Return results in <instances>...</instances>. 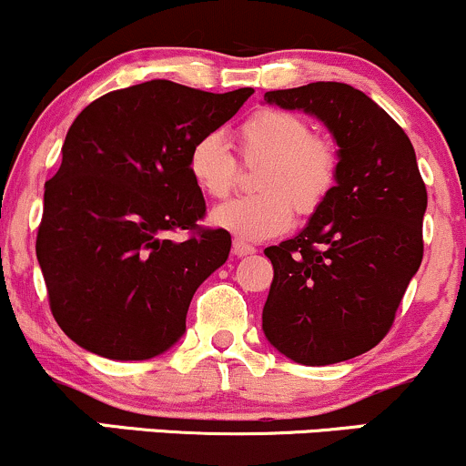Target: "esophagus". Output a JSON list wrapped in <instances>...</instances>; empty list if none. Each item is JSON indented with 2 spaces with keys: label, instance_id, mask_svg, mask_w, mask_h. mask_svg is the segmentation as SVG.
I'll use <instances>...</instances> for the list:
<instances>
[{
  "label": "esophagus",
  "instance_id": "1",
  "mask_svg": "<svg viewBox=\"0 0 466 466\" xmlns=\"http://www.w3.org/2000/svg\"><path fill=\"white\" fill-rule=\"evenodd\" d=\"M232 249H234V254H237V256H251V254H256L254 245H248V243H245V240H240V238L234 240Z\"/></svg>",
  "mask_w": 466,
  "mask_h": 466
}]
</instances>
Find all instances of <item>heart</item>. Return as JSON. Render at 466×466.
Returning <instances> with one entry per match:
<instances>
[{
    "instance_id": "heart-1",
    "label": "heart",
    "mask_w": 466,
    "mask_h": 466,
    "mask_svg": "<svg viewBox=\"0 0 466 466\" xmlns=\"http://www.w3.org/2000/svg\"><path fill=\"white\" fill-rule=\"evenodd\" d=\"M238 148L248 164L263 162L258 188L212 210V223L240 240L278 237L298 215H313L333 190L337 153L315 137L304 117L282 109H260L238 127ZM190 179L203 195L223 199L238 179V162L218 133H208L190 147Z\"/></svg>"
}]
</instances>
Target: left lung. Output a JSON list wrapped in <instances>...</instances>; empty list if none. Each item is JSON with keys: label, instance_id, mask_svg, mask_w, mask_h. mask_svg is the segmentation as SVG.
<instances>
[{"label": "left lung", "instance_id": "8db88e82", "mask_svg": "<svg viewBox=\"0 0 466 466\" xmlns=\"http://www.w3.org/2000/svg\"><path fill=\"white\" fill-rule=\"evenodd\" d=\"M267 105L324 122L337 144L330 195L298 237L271 245L267 341L302 366L363 355L386 337L422 260L427 190L410 137L346 83L265 94Z\"/></svg>", "mask_w": 466, "mask_h": 466}]
</instances>
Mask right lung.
I'll return each instance as SVG.
<instances>
[{
  "label": "right lung",
  "instance_id": "obj_1",
  "mask_svg": "<svg viewBox=\"0 0 466 466\" xmlns=\"http://www.w3.org/2000/svg\"><path fill=\"white\" fill-rule=\"evenodd\" d=\"M251 94L157 78L105 94L72 122L46 181L36 258L52 315L80 349L142 361L184 335L192 296L232 248L226 229L199 226L188 153ZM177 228L191 238L170 239Z\"/></svg>",
  "mask_w": 466,
  "mask_h": 466
}]
</instances>
